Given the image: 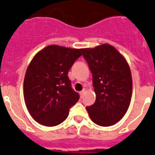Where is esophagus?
<instances>
[{
  "label": "esophagus",
  "mask_w": 155,
  "mask_h": 155,
  "mask_svg": "<svg viewBox=\"0 0 155 155\" xmlns=\"http://www.w3.org/2000/svg\"><path fill=\"white\" fill-rule=\"evenodd\" d=\"M84 92H85V89H83L82 91H81L80 92H79V94H80V96H81H81H83V94L84 93Z\"/></svg>",
  "instance_id": "1"
}]
</instances>
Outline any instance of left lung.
<instances>
[{"mask_svg": "<svg viewBox=\"0 0 155 155\" xmlns=\"http://www.w3.org/2000/svg\"><path fill=\"white\" fill-rule=\"evenodd\" d=\"M92 74L96 102L86 110L91 120L100 126H110L124 117L133 92L130 67L125 57L109 44L81 48Z\"/></svg>", "mask_w": 155, "mask_h": 155, "instance_id": "1", "label": "left lung"}]
</instances>
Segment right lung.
<instances>
[{
    "label": "right lung",
    "instance_id": "right-lung-1",
    "mask_svg": "<svg viewBox=\"0 0 155 155\" xmlns=\"http://www.w3.org/2000/svg\"><path fill=\"white\" fill-rule=\"evenodd\" d=\"M81 49L51 45L30 61L23 83L25 104L41 125L55 126L64 121L69 110L79 100L71 88L69 70L82 55Z\"/></svg>",
    "mask_w": 155,
    "mask_h": 155
}]
</instances>
